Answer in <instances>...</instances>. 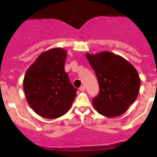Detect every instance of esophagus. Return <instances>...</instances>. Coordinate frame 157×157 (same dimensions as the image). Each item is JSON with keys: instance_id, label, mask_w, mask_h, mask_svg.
<instances>
[{"instance_id": "1", "label": "esophagus", "mask_w": 157, "mask_h": 157, "mask_svg": "<svg viewBox=\"0 0 157 157\" xmlns=\"http://www.w3.org/2000/svg\"><path fill=\"white\" fill-rule=\"evenodd\" d=\"M80 91H84V90H85V87H84V86H81V87H80Z\"/></svg>"}]
</instances>
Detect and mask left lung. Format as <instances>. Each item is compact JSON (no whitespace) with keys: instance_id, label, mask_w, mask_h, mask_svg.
I'll list each match as a JSON object with an SVG mask.
<instances>
[{"instance_id":"obj_1","label":"left lung","mask_w":157,"mask_h":157,"mask_svg":"<svg viewBox=\"0 0 157 157\" xmlns=\"http://www.w3.org/2000/svg\"><path fill=\"white\" fill-rule=\"evenodd\" d=\"M86 57L96 74L100 88L92 101L94 108L108 118L125 113L140 91V78L136 69L121 56L108 51L86 53Z\"/></svg>"}]
</instances>
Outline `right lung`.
<instances>
[{
    "label": "right lung",
    "mask_w": 157,
    "mask_h": 157,
    "mask_svg": "<svg viewBox=\"0 0 157 157\" xmlns=\"http://www.w3.org/2000/svg\"><path fill=\"white\" fill-rule=\"evenodd\" d=\"M67 52L56 47L41 53L29 67L23 80L28 104L36 114L45 118L65 115L77 95L64 70Z\"/></svg>",
    "instance_id": "obj_1"
}]
</instances>
